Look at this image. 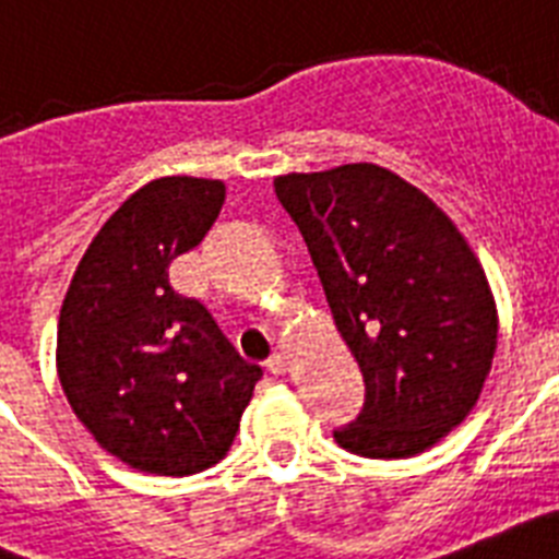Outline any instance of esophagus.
<instances>
[{"instance_id": "1", "label": "esophagus", "mask_w": 559, "mask_h": 559, "mask_svg": "<svg viewBox=\"0 0 559 559\" xmlns=\"http://www.w3.org/2000/svg\"><path fill=\"white\" fill-rule=\"evenodd\" d=\"M287 356H284V353H272L270 356V361H266V370H270L272 376H284L287 373Z\"/></svg>"}]
</instances>
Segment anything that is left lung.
I'll return each instance as SVG.
<instances>
[{
  "instance_id": "8db88e82",
  "label": "left lung",
  "mask_w": 559,
  "mask_h": 559,
  "mask_svg": "<svg viewBox=\"0 0 559 559\" xmlns=\"http://www.w3.org/2000/svg\"><path fill=\"white\" fill-rule=\"evenodd\" d=\"M333 321L365 376V407L333 433L367 460H407L474 411L497 353V301L465 235L376 163L275 177Z\"/></svg>"
}]
</instances>
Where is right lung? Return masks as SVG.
<instances>
[{
    "label": "right lung",
    "instance_id": "right-lung-1",
    "mask_svg": "<svg viewBox=\"0 0 559 559\" xmlns=\"http://www.w3.org/2000/svg\"><path fill=\"white\" fill-rule=\"evenodd\" d=\"M226 201L206 177H157L122 201L85 249L57 326L68 405L129 468L189 476L233 448L261 367L247 365L169 264L203 240Z\"/></svg>",
    "mask_w": 559,
    "mask_h": 559
}]
</instances>
